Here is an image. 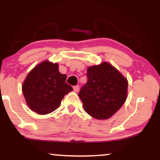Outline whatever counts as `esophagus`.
I'll return each mask as SVG.
<instances>
[{
    "label": "esophagus",
    "instance_id": "34e87169",
    "mask_svg": "<svg viewBox=\"0 0 160 160\" xmlns=\"http://www.w3.org/2000/svg\"><path fill=\"white\" fill-rule=\"evenodd\" d=\"M73 90L75 91V92H78V90H79V86H78V85L74 86L73 87Z\"/></svg>",
    "mask_w": 160,
    "mask_h": 160
}]
</instances>
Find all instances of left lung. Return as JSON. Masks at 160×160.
Returning a JSON list of instances; mask_svg holds the SVG:
<instances>
[{"label": "left lung", "instance_id": "left-lung-1", "mask_svg": "<svg viewBox=\"0 0 160 160\" xmlns=\"http://www.w3.org/2000/svg\"><path fill=\"white\" fill-rule=\"evenodd\" d=\"M87 76V82L78 93L84 109L97 119H109L125 102L128 80L106 62L89 67Z\"/></svg>", "mask_w": 160, "mask_h": 160}]
</instances>
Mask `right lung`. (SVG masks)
Here are the masks:
<instances>
[{"instance_id":"add662e5","label":"right lung","mask_w":160,"mask_h":160,"mask_svg":"<svg viewBox=\"0 0 160 160\" xmlns=\"http://www.w3.org/2000/svg\"><path fill=\"white\" fill-rule=\"evenodd\" d=\"M58 63L43 61L28 74L22 93L28 106L38 114L52 113L60 106L65 95L73 90L65 82L67 76L59 71Z\"/></svg>"}]
</instances>
